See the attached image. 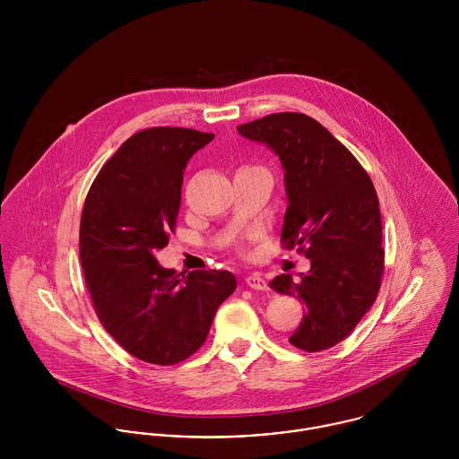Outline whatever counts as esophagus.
<instances>
[{"mask_svg":"<svg viewBox=\"0 0 459 459\" xmlns=\"http://www.w3.org/2000/svg\"><path fill=\"white\" fill-rule=\"evenodd\" d=\"M247 284L249 288H253V290H260V291H264V290H267L269 286H267V281L260 276V274H249L247 276Z\"/></svg>","mask_w":459,"mask_h":459,"instance_id":"obj_1","label":"esophagus"}]
</instances>
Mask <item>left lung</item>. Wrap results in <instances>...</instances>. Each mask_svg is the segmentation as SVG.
Here are the masks:
<instances>
[{
    "label": "left lung",
    "instance_id": "obj_1",
    "mask_svg": "<svg viewBox=\"0 0 459 459\" xmlns=\"http://www.w3.org/2000/svg\"><path fill=\"white\" fill-rule=\"evenodd\" d=\"M281 160L288 208L281 239L311 269L269 286L306 304L295 348L316 353L344 341L372 307L385 271L383 223L376 188L353 153L304 113H274L238 127Z\"/></svg>",
    "mask_w": 459,
    "mask_h": 459
}]
</instances>
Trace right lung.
I'll list each match as a JSON object with an SVG mask.
<instances>
[{
  "mask_svg": "<svg viewBox=\"0 0 459 459\" xmlns=\"http://www.w3.org/2000/svg\"><path fill=\"white\" fill-rule=\"evenodd\" d=\"M214 134L183 127L136 133L94 179L80 220V262L106 332L146 363L175 365L206 341L238 286L229 271L160 267L177 225L186 162Z\"/></svg>",
  "mask_w": 459,
  "mask_h": 459,
  "instance_id": "1",
  "label": "right lung"
}]
</instances>
